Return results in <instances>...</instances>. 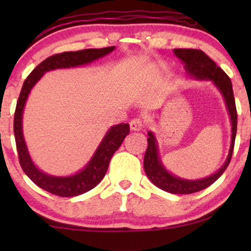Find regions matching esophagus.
Instances as JSON below:
<instances>
[{"instance_id": "obj_1", "label": "esophagus", "mask_w": 251, "mask_h": 251, "mask_svg": "<svg viewBox=\"0 0 251 251\" xmlns=\"http://www.w3.org/2000/svg\"><path fill=\"white\" fill-rule=\"evenodd\" d=\"M143 128L144 122L140 119H133L131 120V122H130V129H131L132 131H139V130H142Z\"/></svg>"}]
</instances>
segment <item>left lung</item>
Wrapping results in <instances>:
<instances>
[{
    "label": "left lung",
    "instance_id": "obj_1",
    "mask_svg": "<svg viewBox=\"0 0 251 251\" xmlns=\"http://www.w3.org/2000/svg\"><path fill=\"white\" fill-rule=\"evenodd\" d=\"M174 53L181 63L187 74L199 81H211L224 98L226 108H227L229 120L232 126L231 146L228 155L225 162L215 174L201 179H184L169 173L163 166L159 154V143L154 132L149 131L147 138V150L144 156V169L150 180L161 190L173 194H192L195 192L204 190L214 184L219 177L224 174L226 168L231 161L233 149H234L236 125H238V114H236L234 95H233L232 82L227 74L218 67L212 59H210L203 51L197 49H174Z\"/></svg>",
    "mask_w": 251,
    "mask_h": 251
}]
</instances>
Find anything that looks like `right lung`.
Here are the masks:
<instances>
[{
  "label": "right lung",
  "mask_w": 251,
  "mask_h": 251,
  "mask_svg": "<svg viewBox=\"0 0 251 251\" xmlns=\"http://www.w3.org/2000/svg\"><path fill=\"white\" fill-rule=\"evenodd\" d=\"M114 49L115 47H107L101 48V49H85L53 54L43 60L40 65H37L24 82L18 101H17L15 121H13V131H15L19 162L24 173L29 177V179L49 193L58 195V197L70 198L83 194L97 186L107 171L113 154L121 146L123 139L130 132V128L128 123H120V125L111 126L83 169L76 174L71 175V176H52V175L40 170L35 166L29 155L25 137H24L23 113L29 92L47 72L60 70V68L83 66V65L90 64L99 58L105 57L106 54L114 51Z\"/></svg>",
  "instance_id": "obj_1"
}]
</instances>
